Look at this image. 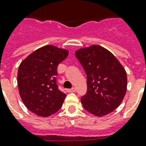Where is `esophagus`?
I'll return each mask as SVG.
<instances>
[{
    "instance_id": "esophagus-1",
    "label": "esophagus",
    "mask_w": 146,
    "mask_h": 146,
    "mask_svg": "<svg viewBox=\"0 0 146 146\" xmlns=\"http://www.w3.org/2000/svg\"><path fill=\"white\" fill-rule=\"evenodd\" d=\"M75 91H76V89H75L74 87L71 88V89H68L67 90V92H69V93H73V92H75Z\"/></svg>"
}]
</instances>
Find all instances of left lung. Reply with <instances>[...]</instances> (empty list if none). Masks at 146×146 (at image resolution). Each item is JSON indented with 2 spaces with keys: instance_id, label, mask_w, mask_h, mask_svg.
I'll return each instance as SVG.
<instances>
[{
  "instance_id": "1",
  "label": "left lung",
  "mask_w": 146,
  "mask_h": 146,
  "mask_svg": "<svg viewBox=\"0 0 146 146\" xmlns=\"http://www.w3.org/2000/svg\"><path fill=\"white\" fill-rule=\"evenodd\" d=\"M75 56L87 73V92L81 98L84 109L97 117L114 111L127 91V73L121 63L98 45L79 48Z\"/></svg>"
}]
</instances>
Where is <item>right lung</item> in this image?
<instances>
[{
	"instance_id": "obj_1",
	"label": "right lung",
	"mask_w": 146,
	"mask_h": 146,
	"mask_svg": "<svg viewBox=\"0 0 146 146\" xmlns=\"http://www.w3.org/2000/svg\"><path fill=\"white\" fill-rule=\"evenodd\" d=\"M69 51L52 45L29 55L18 70V87L24 104L30 111L46 117L59 111L66 95L58 89L57 66Z\"/></svg>"
}]
</instances>
